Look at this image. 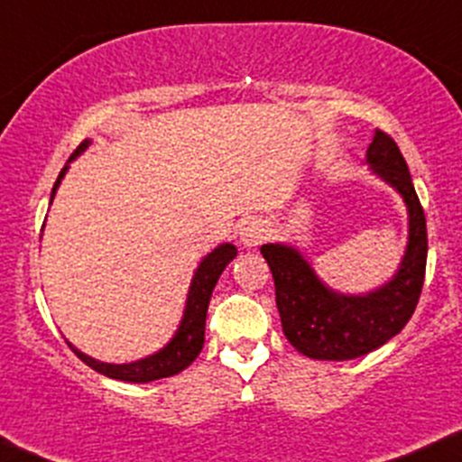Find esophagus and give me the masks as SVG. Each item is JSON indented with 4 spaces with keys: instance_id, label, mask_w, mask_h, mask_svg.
<instances>
[{
    "instance_id": "34e87169",
    "label": "esophagus",
    "mask_w": 462,
    "mask_h": 462,
    "mask_svg": "<svg viewBox=\"0 0 462 462\" xmlns=\"http://www.w3.org/2000/svg\"><path fill=\"white\" fill-rule=\"evenodd\" d=\"M265 241V227L261 221H250L248 226L241 227V244L245 248H257Z\"/></svg>"
}]
</instances>
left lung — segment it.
<instances>
[{"mask_svg": "<svg viewBox=\"0 0 462 462\" xmlns=\"http://www.w3.org/2000/svg\"><path fill=\"white\" fill-rule=\"evenodd\" d=\"M366 165L402 197L409 235L402 261L389 282L362 295L333 291L310 261L288 244L261 245L274 279L279 318L288 342L313 360H356L404 328L420 300L427 265V223L411 174L393 138L375 129Z\"/></svg>", "mask_w": 462, "mask_h": 462, "instance_id": "obj_1", "label": "left lung"}]
</instances>
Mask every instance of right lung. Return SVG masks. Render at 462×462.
I'll list each match as a JSON object with an SVG mask.
<instances>
[{
	"instance_id": "add662e5",
	"label": "right lung",
	"mask_w": 462,
	"mask_h": 462,
	"mask_svg": "<svg viewBox=\"0 0 462 462\" xmlns=\"http://www.w3.org/2000/svg\"><path fill=\"white\" fill-rule=\"evenodd\" d=\"M88 144H91V141L87 138V141L76 149V153L69 158V162L76 161ZM69 162L64 165V170L60 171L58 180H55L53 192H51V203H53V197L55 192H58L60 183H62L64 174L69 171ZM235 257H236L235 245L221 244L201 259L199 268L194 270L192 283H189L188 300H185L183 318H180L179 328H176V333L171 335V339L161 348V351L152 353V356L147 357H141V360L136 362L111 365V362H100L96 360V357L87 356V353H82L80 348L73 346L71 342L67 344L87 366H91V369L97 371V374L114 377V380L144 384V382H153V380H161V377H171L180 374V371L188 369V366L197 360L199 353H201L203 342H205V318H208L209 297H212L214 286H217L218 277H221V273L226 270V265Z\"/></svg>"
}]
</instances>
